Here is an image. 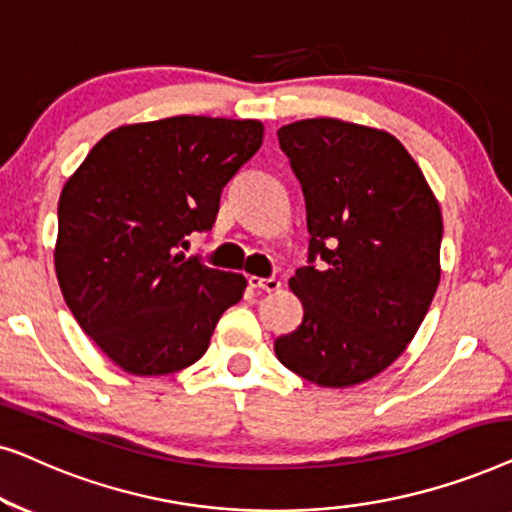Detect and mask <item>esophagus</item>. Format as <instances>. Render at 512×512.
I'll use <instances>...</instances> for the list:
<instances>
[{
	"mask_svg": "<svg viewBox=\"0 0 512 512\" xmlns=\"http://www.w3.org/2000/svg\"><path fill=\"white\" fill-rule=\"evenodd\" d=\"M249 286H251V289H261V291L275 293V291L282 289V282H279V279H275V277H268V279L249 277Z\"/></svg>",
	"mask_w": 512,
	"mask_h": 512,
	"instance_id": "obj_1",
	"label": "esophagus"
}]
</instances>
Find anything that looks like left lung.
I'll return each instance as SVG.
<instances>
[{
    "label": "left lung",
    "mask_w": 512,
    "mask_h": 512,
    "mask_svg": "<svg viewBox=\"0 0 512 512\" xmlns=\"http://www.w3.org/2000/svg\"><path fill=\"white\" fill-rule=\"evenodd\" d=\"M277 137L303 186L310 258L328 265L289 279L303 321L275 354L307 382L354 387L387 370L422 326L440 282L443 214L387 130L305 118Z\"/></svg>",
    "instance_id": "1"
}]
</instances>
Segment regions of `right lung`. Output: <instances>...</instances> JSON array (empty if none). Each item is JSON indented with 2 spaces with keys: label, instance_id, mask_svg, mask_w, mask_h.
<instances>
[{
  "label": "right lung",
  "instance_id": "add662e5",
  "mask_svg": "<svg viewBox=\"0 0 512 512\" xmlns=\"http://www.w3.org/2000/svg\"><path fill=\"white\" fill-rule=\"evenodd\" d=\"M254 118L172 116L111 130L65 181L55 275L83 333L130 375H170L207 352L247 279L179 247L209 230L223 186L261 149Z\"/></svg>",
  "mask_w": 512,
  "mask_h": 512
}]
</instances>
